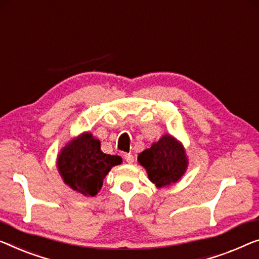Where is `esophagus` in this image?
Returning <instances> with one entry per match:
<instances>
[{
  "mask_svg": "<svg viewBox=\"0 0 259 259\" xmlns=\"http://www.w3.org/2000/svg\"><path fill=\"white\" fill-rule=\"evenodd\" d=\"M124 159H125L126 161H128L129 164H133L134 160H135V157H134L131 153H125V154H124Z\"/></svg>",
  "mask_w": 259,
  "mask_h": 259,
  "instance_id": "obj_1",
  "label": "esophagus"
}]
</instances>
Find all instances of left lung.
I'll use <instances>...</instances> for the list:
<instances>
[{
  "mask_svg": "<svg viewBox=\"0 0 259 259\" xmlns=\"http://www.w3.org/2000/svg\"><path fill=\"white\" fill-rule=\"evenodd\" d=\"M138 161L146 169L149 179L158 187L177 183L187 167L183 145L168 135L138 154Z\"/></svg>",
  "mask_w": 259,
  "mask_h": 259,
  "instance_id": "obj_1",
  "label": "left lung"
}]
</instances>
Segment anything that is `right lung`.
Returning a JSON list of instances; mask_svg holds the SVG:
<instances>
[{"label":"right lung","mask_w":259,"mask_h":259,"mask_svg":"<svg viewBox=\"0 0 259 259\" xmlns=\"http://www.w3.org/2000/svg\"><path fill=\"white\" fill-rule=\"evenodd\" d=\"M100 145V141L87 133L69 142L58 157V171L65 184L83 195L98 194L107 173L122 163L121 157L103 153Z\"/></svg>","instance_id":"obj_1"}]
</instances>
